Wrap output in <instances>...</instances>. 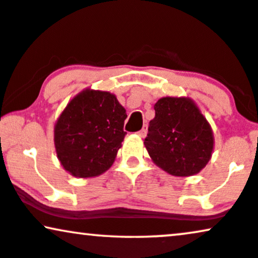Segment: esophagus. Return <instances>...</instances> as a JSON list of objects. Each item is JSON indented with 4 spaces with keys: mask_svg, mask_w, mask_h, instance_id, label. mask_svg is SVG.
<instances>
[{
    "mask_svg": "<svg viewBox=\"0 0 258 258\" xmlns=\"http://www.w3.org/2000/svg\"><path fill=\"white\" fill-rule=\"evenodd\" d=\"M137 133H138V136H139V137H142V138H145L146 133H148V127L144 126V127H143L142 130H140V131H138Z\"/></svg>",
    "mask_w": 258,
    "mask_h": 258,
    "instance_id": "1",
    "label": "esophagus"
}]
</instances>
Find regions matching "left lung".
<instances>
[{
    "mask_svg": "<svg viewBox=\"0 0 258 258\" xmlns=\"http://www.w3.org/2000/svg\"><path fill=\"white\" fill-rule=\"evenodd\" d=\"M144 140L152 161L174 176H190L206 167L213 151L210 123L191 100L163 97Z\"/></svg>",
    "mask_w": 258,
    "mask_h": 258,
    "instance_id": "1",
    "label": "left lung"
}]
</instances>
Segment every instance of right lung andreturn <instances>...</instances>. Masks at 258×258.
<instances>
[{
    "mask_svg": "<svg viewBox=\"0 0 258 258\" xmlns=\"http://www.w3.org/2000/svg\"><path fill=\"white\" fill-rule=\"evenodd\" d=\"M126 110L108 91L84 90L70 101L54 126L58 159L76 177L108 170L125 138Z\"/></svg>",
    "mask_w": 258,
    "mask_h": 258,
    "instance_id": "obj_1",
    "label": "right lung"
}]
</instances>
